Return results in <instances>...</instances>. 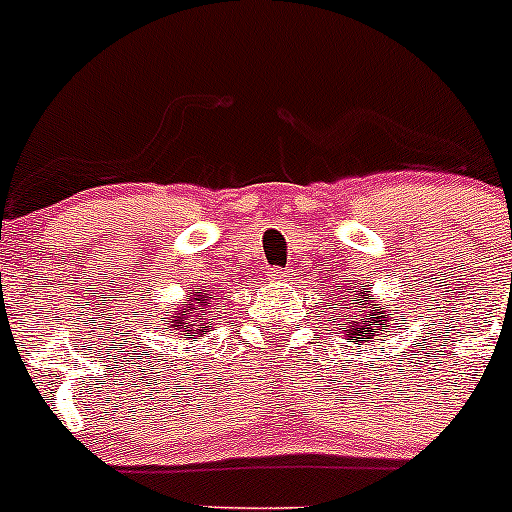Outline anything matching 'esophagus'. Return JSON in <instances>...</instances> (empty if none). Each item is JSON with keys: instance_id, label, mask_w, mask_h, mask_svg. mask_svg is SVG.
Instances as JSON below:
<instances>
[{"instance_id": "obj_1", "label": "esophagus", "mask_w": 512, "mask_h": 512, "mask_svg": "<svg viewBox=\"0 0 512 512\" xmlns=\"http://www.w3.org/2000/svg\"><path fill=\"white\" fill-rule=\"evenodd\" d=\"M290 275H293L290 270H275V278H278V280H288Z\"/></svg>"}]
</instances>
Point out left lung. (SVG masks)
Segmentation results:
<instances>
[{
	"label": "left lung",
	"mask_w": 512,
	"mask_h": 512,
	"mask_svg": "<svg viewBox=\"0 0 512 512\" xmlns=\"http://www.w3.org/2000/svg\"><path fill=\"white\" fill-rule=\"evenodd\" d=\"M356 293V303H351V310L346 313H338V326H346V338L348 341H358V338H376L381 336V331L389 333V315L371 313V295L366 298L369 288L353 290ZM391 328H399L391 323Z\"/></svg>",
	"instance_id": "1"
}]
</instances>
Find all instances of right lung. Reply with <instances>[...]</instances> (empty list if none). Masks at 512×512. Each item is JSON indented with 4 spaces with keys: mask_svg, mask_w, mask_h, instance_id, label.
Here are the masks:
<instances>
[{
    "mask_svg": "<svg viewBox=\"0 0 512 512\" xmlns=\"http://www.w3.org/2000/svg\"><path fill=\"white\" fill-rule=\"evenodd\" d=\"M207 298H209V293H202V295H197V298H191V303L186 305V308L176 310L174 318L169 321L171 326H181V328L197 326V333H204L207 328H212V323H207V326H204V321H214V318H207L204 313H199V308H207V303H202V300H207ZM197 299L200 300L199 304L196 303ZM191 312H194L195 315L191 316ZM189 320L192 321L191 324L188 323ZM176 331H179V328H176Z\"/></svg>",
    "mask_w": 512,
    "mask_h": 512,
    "instance_id": "obj_1",
    "label": "right lung"
}]
</instances>
